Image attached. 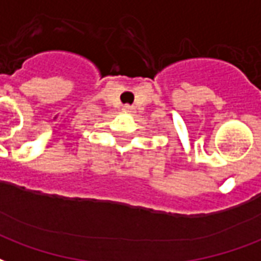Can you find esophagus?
I'll use <instances>...</instances> for the list:
<instances>
[{"instance_id":"34e87169","label":"esophagus","mask_w":261,"mask_h":261,"mask_svg":"<svg viewBox=\"0 0 261 261\" xmlns=\"http://www.w3.org/2000/svg\"><path fill=\"white\" fill-rule=\"evenodd\" d=\"M123 110H124L125 113H134V112H136V108H134V106H130V105H127V106H124Z\"/></svg>"}]
</instances>
